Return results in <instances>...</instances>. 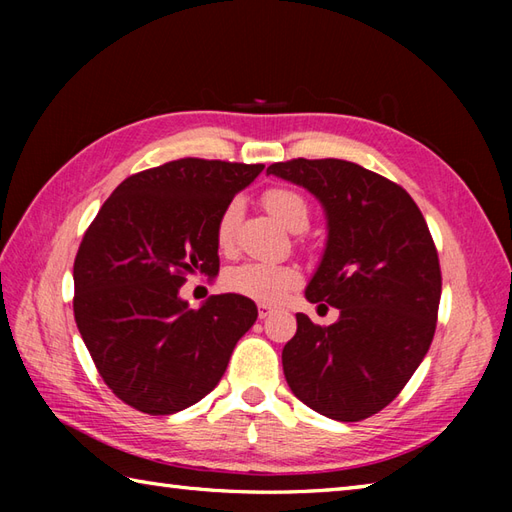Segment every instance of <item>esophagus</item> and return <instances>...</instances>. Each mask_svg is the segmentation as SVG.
<instances>
[{"instance_id":"1","label":"esophagus","mask_w":512,"mask_h":512,"mask_svg":"<svg viewBox=\"0 0 512 512\" xmlns=\"http://www.w3.org/2000/svg\"><path fill=\"white\" fill-rule=\"evenodd\" d=\"M273 312H275V310L270 308V306H264V303H259V306H257V314H259V319H268L270 314H273Z\"/></svg>"}]
</instances>
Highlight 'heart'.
<instances>
[{
	"label": "heart",
	"mask_w": 512,
	"mask_h": 512,
	"mask_svg": "<svg viewBox=\"0 0 512 512\" xmlns=\"http://www.w3.org/2000/svg\"><path fill=\"white\" fill-rule=\"evenodd\" d=\"M264 206L290 231H303L310 222V206L301 193L292 189H268L264 193ZM239 202L224 206L220 220L215 226L217 246L231 250L235 244V233L239 224ZM301 284V273L295 266L273 264V262H246L226 270L224 286L239 297L253 299L264 306H275L290 290Z\"/></svg>",
	"instance_id": "1"
}]
</instances>
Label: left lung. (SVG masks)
<instances>
[{"label":"left lung","mask_w":512,"mask_h":512,"mask_svg":"<svg viewBox=\"0 0 512 512\" xmlns=\"http://www.w3.org/2000/svg\"><path fill=\"white\" fill-rule=\"evenodd\" d=\"M266 173L321 202L328 242L306 299L341 312L328 328L297 314L281 352L288 385L321 416L365 420L400 394L436 334L442 275L429 226L405 189L356 162L297 158Z\"/></svg>","instance_id":"8db88e82"}]
</instances>
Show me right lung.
Masks as SVG:
<instances>
[{"label": "right lung", "instance_id": "1", "mask_svg": "<svg viewBox=\"0 0 512 512\" xmlns=\"http://www.w3.org/2000/svg\"><path fill=\"white\" fill-rule=\"evenodd\" d=\"M264 165L180 158L118 184L74 259V319L114 394L169 416L220 383L257 306L213 295L198 310L180 299L187 275L220 270L215 226Z\"/></svg>", "mask_w": 512, "mask_h": 512}]
</instances>
